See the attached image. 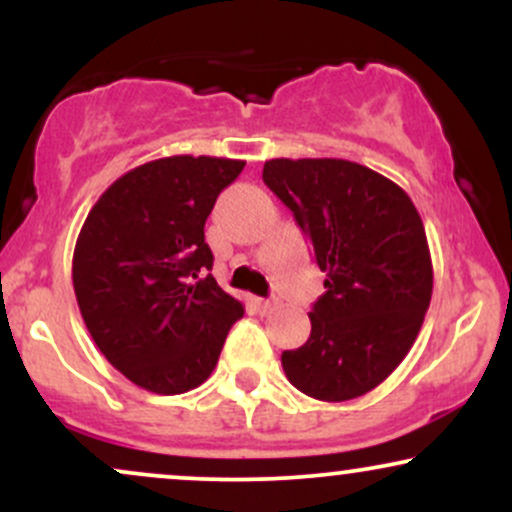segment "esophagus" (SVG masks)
Masks as SVG:
<instances>
[{
	"instance_id": "1",
	"label": "esophagus",
	"mask_w": 512,
	"mask_h": 512,
	"mask_svg": "<svg viewBox=\"0 0 512 512\" xmlns=\"http://www.w3.org/2000/svg\"><path fill=\"white\" fill-rule=\"evenodd\" d=\"M255 305L262 315H267L276 308V301H272V298H255Z\"/></svg>"
}]
</instances>
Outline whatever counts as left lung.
Masks as SVG:
<instances>
[{
	"instance_id": "8db88e82",
	"label": "left lung",
	"mask_w": 512,
	"mask_h": 512,
	"mask_svg": "<svg viewBox=\"0 0 512 512\" xmlns=\"http://www.w3.org/2000/svg\"><path fill=\"white\" fill-rule=\"evenodd\" d=\"M262 180L296 216L327 272L308 342L281 354L286 378L320 402L378 387L419 337L433 264L407 192L344 158H272Z\"/></svg>"
}]
</instances>
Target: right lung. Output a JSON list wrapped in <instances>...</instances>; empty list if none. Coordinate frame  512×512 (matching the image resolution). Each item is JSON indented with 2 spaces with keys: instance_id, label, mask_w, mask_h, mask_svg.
I'll list each match as a JSON object with an SVG mask.
<instances>
[{
  "instance_id": "obj_1",
  "label": "right lung",
  "mask_w": 512,
  "mask_h": 512,
  "mask_svg": "<svg viewBox=\"0 0 512 512\" xmlns=\"http://www.w3.org/2000/svg\"><path fill=\"white\" fill-rule=\"evenodd\" d=\"M245 161L168 156L117 178L76 238V303L101 354L156 395L195 390L216 368L243 303L209 272L204 223Z\"/></svg>"
}]
</instances>
